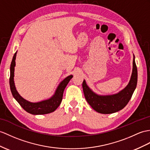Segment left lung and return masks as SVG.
I'll return each instance as SVG.
<instances>
[{
    "label": "left lung",
    "instance_id": "left-lung-1",
    "mask_svg": "<svg viewBox=\"0 0 150 150\" xmlns=\"http://www.w3.org/2000/svg\"><path fill=\"white\" fill-rule=\"evenodd\" d=\"M137 82V69L135 57L133 59L132 73L127 86L118 93L99 96L91 90L84 80L82 86L84 95L88 103L95 111L102 114H111L121 110L126 106L136 89Z\"/></svg>",
    "mask_w": 150,
    "mask_h": 150
}]
</instances>
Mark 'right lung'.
<instances>
[{"label": "right lung", "instance_id": "add662e5", "mask_svg": "<svg viewBox=\"0 0 150 150\" xmlns=\"http://www.w3.org/2000/svg\"><path fill=\"white\" fill-rule=\"evenodd\" d=\"M16 53H14L13 60L11 64L10 67V78H9V85L13 97L20 104L24 110L32 115H45L54 111L59 106L62 100L64 91L65 88L69 81L73 77L72 75H70L65 78L62 81H61L58 86L57 88L54 92L53 96L47 100H42L38 103H31L27 100H25L18 93L16 89L15 85L14 82V67H15V60L16 57Z\"/></svg>", "mask_w": 150, "mask_h": 150}]
</instances>
